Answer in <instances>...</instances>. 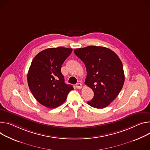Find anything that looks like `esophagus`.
Wrapping results in <instances>:
<instances>
[{
  "instance_id": "1",
  "label": "esophagus",
  "mask_w": 150,
  "mask_h": 150,
  "mask_svg": "<svg viewBox=\"0 0 150 150\" xmlns=\"http://www.w3.org/2000/svg\"><path fill=\"white\" fill-rule=\"evenodd\" d=\"M82 87H83V85L80 83H78L76 84V88L78 89H81Z\"/></svg>"
}]
</instances>
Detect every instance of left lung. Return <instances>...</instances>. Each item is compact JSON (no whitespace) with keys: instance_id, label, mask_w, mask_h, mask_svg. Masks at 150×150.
Listing matches in <instances>:
<instances>
[{"instance_id":"1","label":"left lung","mask_w":150,"mask_h":150,"mask_svg":"<svg viewBox=\"0 0 150 150\" xmlns=\"http://www.w3.org/2000/svg\"><path fill=\"white\" fill-rule=\"evenodd\" d=\"M74 53L85 64V84L94 92L93 98L87 103L95 108L106 107L118 96L125 83L121 61L113 51L103 47L77 48Z\"/></svg>"}]
</instances>
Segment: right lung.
I'll return each mask as SVG.
<instances>
[{
  "mask_svg": "<svg viewBox=\"0 0 150 150\" xmlns=\"http://www.w3.org/2000/svg\"><path fill=\"white\" fill-rule=\"evenodd\" d=\"M72 51L62 47L51 48L39 52L33 59L28 74L29 87L41 105L55 108L63 104L68 93L74 90L64 83L61 67Z\"/></svg>",
  "mask_w": 150,
  "mask_h": 150,
  "instance_id": "obj_1",
  "label": "right lung"
}]
</instances>
